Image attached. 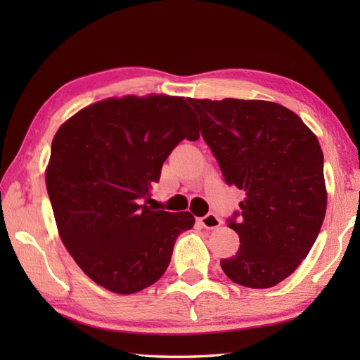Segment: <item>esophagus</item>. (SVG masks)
Here are the masks:
<instances>
[{
  "mask_svg": "<svg viewBox=\"0 0 360 360\" xmlns=\"http://www.w3.org/2000/svg\"><path fill=\"white\" fill-rule=\"evenodd\" d=\"M200 223L202 227L205 229H217L221 226V221L217 215H213V213H209V215H205L200 219Z\"/></svg>",
  "mask_w": 360,
  "mask_h": 360,
  "instance_id": "esophagus-1",
  "label": "esophagus"
}]
</instances>
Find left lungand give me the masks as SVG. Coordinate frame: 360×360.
<instances>
[{
    "instance_id": "1",
    "label": "left lung",
    "mask_w": 360,
    "mask_h": 360,
    "mask_svg": "<svg viewBox=\"0 0 360 360\" xmlns=\"http://www.w3.org/2000/svg\"><path fill=\"white\" fill-rule=\"evenodd\" d=\"M229 186L244 190L229 221L238 252L221 259L236 285L266 289L309 254L326 212L323 153L317 136L286 106L267 101L188 98Z\"/></svg>"
}]
</instances>
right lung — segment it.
Listing matches in <instances>:
<instances>
[{
  "label": "right lung",
  "instance_id": "1",
  "mask_svg": "<svg viewBox=\"0 0 360 360\" xmlns=\"http://www.w3.org/2000/svg\"><path fill=\"white\" fill-rule=\"evenodd\" d=\"M182 139H200L184 97H110L75 112L53 136L46 187L57 231L98 286L134 294L158 281L190 212L151 210L160 168ZM150 200H148V202Z\"/></svg>",
  "mask_w": 360,
  "mask_h": 360
}]
</instances>
